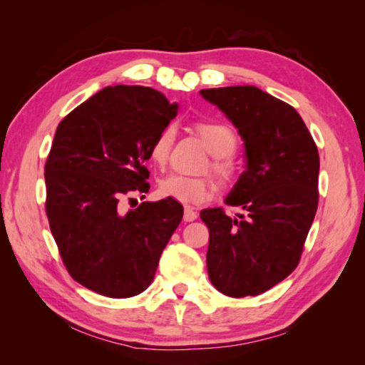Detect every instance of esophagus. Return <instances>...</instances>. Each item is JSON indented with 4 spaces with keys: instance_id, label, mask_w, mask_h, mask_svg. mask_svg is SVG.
Here are the masks:
<instances>
[{
    "instance_id": "34e87169",
    "label": "esophagus",
    "mask_w": 365,
    "mask_h": 365,
    "mask_svg": "<svg viewBox=\"0 0 365 365\" xmlns=\"http://www.w3.org/2000/svg\"><path fill=\"white\" fill-rule=\"evenodd\" d=\"M197 218V213H196V210L192 207H190V205H187L185 207V213H183V220L187 221V222H191V221H195Z\"/></svg>"
}]
</instances>
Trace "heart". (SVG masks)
Wrapping results in <instances>:
<instances>
[{
    "label": "heart",
    "instance_id": "obj_1",
    "mask_svg": "<svg viewBox=\"0 0 365 365\" xmlns=\"http://www.w3.org/2000/svg\"><path fill=\"white\" fill-rule=\"evenodd\" d=\"M199 138L202 139L215 161L212 169L221 183L229 182L234 177L235 168L229 157L237 150V136L226 123L221 122H199L196 125ZM175 139L173 125L163 128L150 144V158L158 166L166 165ZM161 197L173 199L182 204H202L212 197V185L204 178L187 177L182 174H169L158 183Z\"/></svg>",
    "mask_w": 365,
    "mask_h": 365
}]
</instances>
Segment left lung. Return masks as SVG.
<instances>
[{"label":"left lung","mask_w":365,"mask_h":365,"mask_svg":"<svg viewBox=\"0 0 365 365\" xmlns=\"http://www.w3.org/2000/svg\"><path fill=\"white\" fill-rule=\"evenodd\" d=\"M200 96L234 123L246 152V169L224 200L245 215L200 212L210 232L208 277L227 297H255L298 267L319 205V150L298 111L268 92L229 86Z\"/></svg>","instance_id":"8db88e82"}]
</instances>
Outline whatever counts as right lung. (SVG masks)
<instances>
[{"instance_id": "right-lung-1", "label": "right lung", "mask_w": 365, "mask_h": 365, "mask_svg": "<svg viewBox=\"0 0 365 365\" xmlns=\"http://www.w3.org/2000/svg\"><path fill=\"white\" fill-rule=\"evenodd\" d=\"M178 105L144 86H108L61 120L45 165L46 216L76 282L130 298L153 281L160 255L182 221L173 199L123 213L120 199L150 185V144Z\"/></svg>"}]
</instances>
